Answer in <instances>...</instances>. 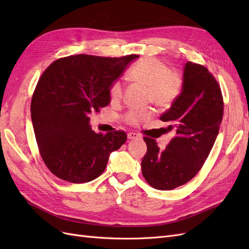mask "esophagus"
<instances>
[{
  "label": "esophagus",
  "instance_id": "1",
  "mask_svg": "<svg viewBox=\"0 0 249 249\" xmlns=\"http://www.w3.org/2000/svg\"><path fill=\"white\" fill-rule=\"evenodd\" d=\"M137 138H140V135H138L137 133H129L127 134V139L129 140H132V139H137Z\"/></svg>",
  "mask_w": 249,
  "mask_h": 249
}]
</instances>
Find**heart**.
Returning a JSON list of instances; mask_svg holds the SVG:
<instances>
[{
  "instance_id": "1",
  "label": "heart",
  "mask_w": 249,
  "mask_h": 249,
  "mask_svg": "<svg viewBox=\"0 0 249 249\" xmlns=\"http://www.w3.org/2000/svg\"><path fill=\"white\" fill-rule=\"evenodd\" d=\"M130 78L147 87V102L159 108H168L179 96L183 89V78L177 70H169L162 60L145 57L135 63L130 70ZM124 96V84L116 80L110 86V97L118 102ZM153 116L150 109L131 110L125 114L124 122L130 125H140Z\"/></svg>"
}]
</instances>
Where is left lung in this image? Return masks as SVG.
<instances>
[{
  "label": "left lung",
  "instance_id": "obj_1",
  "mask_svg": "<svg viewBox=\"0 0 249 249\" xmlns=\"http://www.w3.org/2000/svg\"><path fill=\"white\" fill-rule=\"evenodd\" d=\"M223 116V97L217 80L207 67L187 62L183 89L161 115L176 136L161 150L155 139L144 137L147 152L141 161L142 175L158 190H171L189 182L212 149Z\"/></svg>",
  "mask_w": 249,
  "mask_h": 249
}]
</instances>
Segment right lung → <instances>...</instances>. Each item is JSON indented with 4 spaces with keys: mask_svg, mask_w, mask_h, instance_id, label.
Instances as JSON below:
<instances>
[{
    "mask_svg": "<svg viewBox=\"0 0 249 249\" xmlns=\"http://www.w3.org/2000/svg\"><path fill=\"white\" fill-rule=\"evenodd\" d=\"M137 57L73 55L55 60L42 72L32 96L31 118L39 154L53 175L74 184L90 182L125 142L124 131H92L89 114L108 106L113 81Z\"/></svg>",
    "mask_w": 249,
    "mask_h": 249,
    "instance_id": "1",
    "label": "right lung"
}]
</instances>
